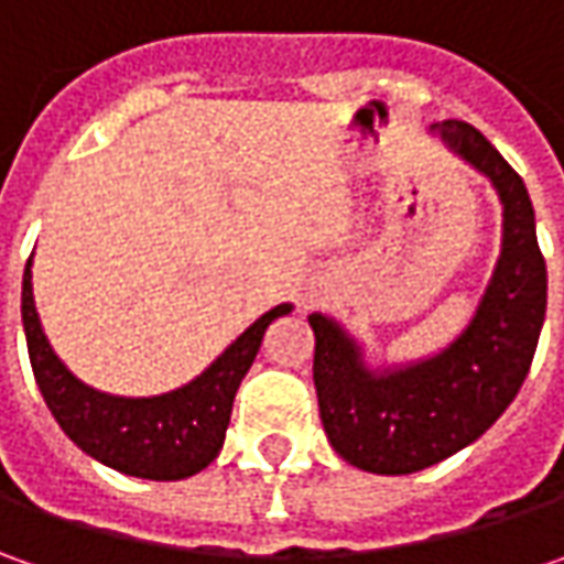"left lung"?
Here are the masks:
<instances>
[{"instance_id": "obj_1", "label": "left lung", "mask_w": 564, "mask_h": 564, "mask_svg": "<svg viewBox=\"0 0 564 564\" xmlns=\"http://www.w3.org/2000/svg\"><path fill=\"white\" fill-rule=\"evenodd\" d=\"M433 134L502 200V253L465 333L433 358L370 370L333 316H307L323 430L348 465L370 474H414L484 436L528 377L546 316V260L521 175L467 121L433 124Z\"/></svg>"}]
</instances>
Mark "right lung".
Here are the masks:
<instances>
[{"label":"right lung","mask_w":564,"mask_h":564,"mask_svg":"<svg viewBox=\"0 0 564 564\" xmlns=\"http://www.w3.org/2000/svg\"><path fill=\"white\" fill-rule=\"evenodd\" d=\"M285 314H292V304L272 307L182 389L153 399H121L84 386L55 358L33 304L31 260L21 289L28 355L46 408L77 448L143 480H185L219 455L235 392L260 351L267 326Z\"/></svg>","instance_id":"1"}]
</instances>
